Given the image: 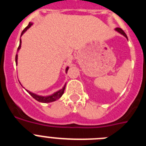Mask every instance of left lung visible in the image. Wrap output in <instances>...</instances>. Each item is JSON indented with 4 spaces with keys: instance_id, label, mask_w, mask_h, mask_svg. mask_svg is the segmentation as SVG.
<instances>
[{
    "instance_id": "obj_1",
    "label": "left lung",
    "mask_w": 146,
    "mask_h": 146,
    "mask_svg": "<svg viewBox=\"0 0 146 146\" xmlns=\"http://www.w3.org/2000/svg\"><path fill=\"white\" fill-rule=\"evenodd\" d=\"M115 31H116L117 32H118V33H121V34H122V35H123V36H125L126 38H127V39H128V38H127V36H126V34L124 33V31H123V30L121 29V28H115Z\"/></svg>"
}]
</instances>
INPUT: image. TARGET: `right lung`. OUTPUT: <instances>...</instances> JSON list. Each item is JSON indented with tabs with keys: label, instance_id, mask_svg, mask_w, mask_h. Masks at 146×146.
<instances>
[{
	"label": "right lung",
	"instance_id": "1",
	"mask_svg": "<svg viewBox=\"0 0 146 146\" xmlns=\"http://www.w3.org/2000/svg\"><path fill=\"white\" fill-rule=\"evenodd\" d=\"M32 25H33V23H29V24H28V26H27L25 29L23 30V32H22L21 36H23V34H24V33H25V32H26V31L28 29V28H30L31 27ZM21 43H22V41H21V38H20V45H19V47H18V49H17V52H19V50H20V48H21ZM17 59H18V55L17 54L16 57H15L16 65H17ZM68 69H69V66H67L66 68V71H65L66 74L67 73V71H68ZM66 82L65 85L64 86V87L62 88L61 89H60V90L57 91L56 92L53 93V94H50V95H47V96H42V95H38V94H34V93L31 92V91H28V90H26V89H25V90H26L27 92H28V94H29L30 95H31V96L33 98V99H36V101L39 102H42V103H50V102H52L56 101V100H58V99H60V98L61 97L62 95H63L64 93V90H65V88H66Z\"/></svg>",
	"mask_w": 146,
	"mask_h": 146
}]
</instances>
